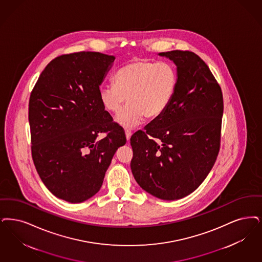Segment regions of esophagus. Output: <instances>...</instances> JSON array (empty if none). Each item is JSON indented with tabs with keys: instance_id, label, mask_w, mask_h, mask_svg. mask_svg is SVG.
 <instances>
[{
	"instance_id": "1",
	"label": "esophagus",
	"mask_w": 262,
	"mask_h": 262,
	"mask_svg": "<svg viewBox=\"0 0 262 262\" xmlns=\"http://www.w3.org/2000/svg\"><path fill=\"white\" fill-rule=\"evenodd\" d=\"M125 134H126V140H127V141H129L130 136L133 135V134H132V132H130V130H126V133H125Z\"/></svg>"
}]
</instances>
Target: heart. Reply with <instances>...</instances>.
Masks as SVG:
<instances>
[{"label": "heart", "mask_w": 262, "mask_h": 262, "mask_svg": "<svg viewBox=\"0 0 262 262\" xmlns=\"http://www.w3.org/2000/svg\"><path fill=\"white\" fill-rule=\"evenodd\" d=\"M113 82L99 88L100 103L107 112L116 114L127 100L128 105L116 117V122L134 127L144 117L155 120L166 112L176 94L178 76L167 63L136 58L116 72Z\"/></svg>", "instance_id": "heart-1"}]
</instances>
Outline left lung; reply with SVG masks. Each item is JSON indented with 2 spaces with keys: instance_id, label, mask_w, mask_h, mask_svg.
<instances>
[{
  "instance_id": "1",
  "label": "left lung",
  "mask_w": 262,
  "mask_h": 262,
  "mask_svg": "<svg viewBox=\"0 0 262 262\" xmlns=\"http://www.w3.org/2000/svg\"><path fill=\"white\" fill-rule=\"evenodd\" d=\"M158 54L176 65L177 91L166 112L130 137V168L147 193L173 201L198 188L215 163L223 98L220 84L197 54Z\"/></svg>"
}]
</instances>
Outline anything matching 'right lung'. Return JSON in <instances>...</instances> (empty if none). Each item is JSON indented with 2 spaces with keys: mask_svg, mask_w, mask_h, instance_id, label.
<instances>
[{
  "mask_svg": "<svg viewBox=\"0 0 262 262\" xmlns=\"http://www.w3.org/2000/svg\"><path fill=\"white\" fill-rule=\"evenodd\" d=\"M115 56L94 52L54 58L29 100L32 158L46 187L59 199L82 203L95 195L124 129L100 103L98 91ZM102 132L106 136L99 140Z\"/></svg>",
  "mask_w": 262,
  "mask_h": 262,
  "instance_id": "add662e5",
  "label": "right lung"
}]
</instances>
